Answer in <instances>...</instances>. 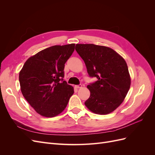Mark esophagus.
<instances>
[{"label":"esophagus","mask_w":155,"mask_h":155,"mask_svg":"<svg viewBox=\"0 0 155 155\" xmlns=\"http://www.w3.org/2000/svg\"><path fill=\"white\" fill-rule=\"evenodd\" d=\"M75 87H76V88H80L82 87V85L80 84V85H75Z\"/></svg>","instance_id":"1"}]
</instances>
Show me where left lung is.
<instances>
[{"mask_svg": "<svg viewBox=\"0 0 155 155\" xmlns=\"http://www.w3.org/2000/svg\"><path fill=\"white\" fill-rule=\"evenodd\" d=\"M76 50L85 63L89 76L97 80L87 88L91 96L85 105L92 112L107 114L118 108L130 86V78L125 59L107 46L77 44Z\"/></svg>", "mask_w": 155, "mask_h": 155, "instance_id": "1", "label": "left lung"}]
</instances>
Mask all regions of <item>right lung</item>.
<instances>
[{
  "label": "right lung",
  "instance_id": "add662e5",
  "mask_svg": "<svg viewBox=\"0 0 155 155\" xmlns=\"http://www.w3.org/2000/svg\"><path fill=\"white\" fill-rule=\"evenodd\" d=\"M74 48L75 44H70L44 49L28 59L19 72L23 96L41 116L61 113L74 92L63 80L64 64Z\"/></svg>",
  "mask_w": 155,
  "mask_h": 155
}]
</instances>
